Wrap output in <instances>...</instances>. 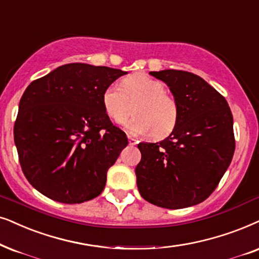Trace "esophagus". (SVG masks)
I'll list each match as a JSON object with an SVG mask.
<instances>
[{"label": "esophagus", "mask_w": 259, "mask_h": 259, "mask_svg": "<svg viewBox=\"0 0 259 259\" xmlns=\"http://www.w3.org/2000/svg\"><path fill=\"white\" fill-rule=\"evenodd\" d=\"M128 143H130V145H131V146H134V145H137L138 140L136 139V138H133V137L128 136Z\"/></svg>", "instance_id": "obj_1"}]
</instances>
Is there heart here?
Returning a JSON list of instances; mask_svg holds the SVG:
<instances>
[{"mask_svg": "<svg viewBox=\"0 0 259 259\" xmlns=\"http://www.w3.org/2000/svg\"><path fill=\"white\" fill-rule=\"evenodd\" d=\"M134 116L126 123L132 134H150L160 139L172 132L180 116L177 101L165 93L160 80L146 73H136L117 84L107 85L102 93V107L106 115L115 123H122L132 113Z\"/></svg>", "mask_w": 259, "mask_h": 259, "instance_id": "b5f03b06", "label": "heart"}]
</instances>
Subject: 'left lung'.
I'll list each match as a JSON object with an SVG mask.
<instances>
[{"label": "left lung", "instance_id": "obj_1", "mask_svg": "<svg viewBox=\"0 0 259 259\" xmlns=\"http://www.w3.org/2000/svg\"><path fill=\"white\" fill-rule=\"evenodd\" d=\"M169 87L180 107L177 125L159 143H140L136 167L143 199L167 209L201 203L232 160L233 116L225 97L200 76L181 70L151 71Z\"/></svg>", "mask_w": 259, "mask_h": 259}]
</instances>
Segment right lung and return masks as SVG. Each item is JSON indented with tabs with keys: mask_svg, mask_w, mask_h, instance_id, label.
I'll use <instances>...</instances> for the list:
<instances>
[{
	"mask_svg": "<svg viewBox=\"0 0 259 259\" xmlns=\"http://www.w3.org/2000/svg\"><path fill=\"white\" fill-rule=\"evenodd\" d=\"M126 73L71 63L27 87L14 142L26 179L42 195L72 204L102 193L107 171L128 144L106 115L102 93Z\"/></svg>",
	"mask_w": 259,
	"mask_h": 259,
	"instance_id": "obj_1",
	"label": "right lung"
}]
</instances>
